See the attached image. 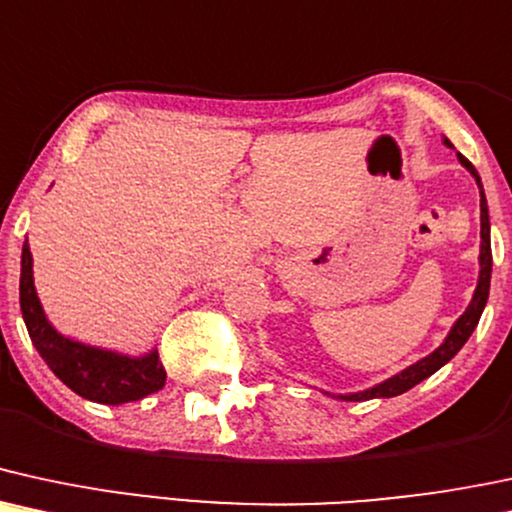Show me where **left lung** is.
Wrapping results in <instances>:
<instances>
[{"label":"left lung","mask_w":512,"mask_h":512,"mask_svg":"<svg viewBox=\"0 0 512 512\" xmlns=\"http://www.w3.org/2000/svg\"><path fill=\"white\" fill-rule=\"evenodd\" d=\"M450 146V141H446ZM458 158L462 165L467 167L474 174V179H477L479 189H482V179H479V172L474 170V165L470 160L465 158V155L458 153ZM479 285H477V292H474L472 297V304L467 306V311L458 318V323H455L453 330H450V335L443 342L441 347L434 354H429V357H424L422 362L412 364L410 369H405L402 374L388 378L386 383H381V386L371 388V390H364V393H354V395H340L342 400H350V402H362V400H371V398H393V395H402L407 393V390L417 386V383H422L424 378H429L431 374H436L438 369H441L443 364L450 362V359L455 357V354L460 352V347L465 345L467 338L472 335V330L477 328L479 318H482V311L486 306V299H489V285H491V237H489V210H486V198H484V191H482V256H479Z\"/></svg>","instance_id":"1"}]
</instances>
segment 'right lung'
I'll list each match as a JSON object with an SVG mask.
<instances>
[{
  "label": "right lung",
  "mask_w": 512,
  "mask_h": 512,
  "mask_svg": "<svg viewBox=\"0 0 512 512\" xmlns=\"http://www.w3.org/2000/svg\"><path fill=\"white\" fill-rule=\"evenodd\" d=\"M21 311L35 350L54 371V376L81 398L102 402V405H122V402H134L150 393H158L165 386L167 374L158 352L141 359L119 357L114 352H102L81 342L66 340L47 323L38 294H35L28 239L21 254Z\"/></svg>",
  "instance_id": "add662e5"
}]
</instances>
